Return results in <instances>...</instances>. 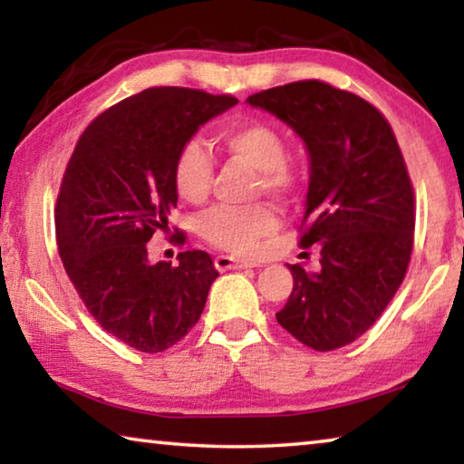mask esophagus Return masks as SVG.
I'll use <instances>...</instances> for the list:
<instances>
[{"label":"esophagus","instance_id":"obj_1","mask_svg":"<svg viewBox=\"0 0 464 464\" xmlns=\"http://www.w3.org/2000/svg\"><path fill=\"white\" fill-rule=\"evenodd\" d=\"M215 266L217 270L225 272V270H241V268H256L258 264L256 262H247V260H235L233 256H217L215 258Z\"/></svg>","mask_w":464,"mask_h":464}]
</instances>
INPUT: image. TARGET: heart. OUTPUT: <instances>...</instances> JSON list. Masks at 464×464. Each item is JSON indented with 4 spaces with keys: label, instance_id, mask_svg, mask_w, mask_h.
<instances>
[{
    "label": "heart",
    "instance_id": "1",
    "mask_svg": "<svg viewBox=\"0 0 464 464\" xmlns=\"http://www.w3.org/2000/svg\"><path fill=\"white\" fill-rule=\"evenodd\" d=\"M218 142L227 154L258 169V189L276 198H289L301 186V169L285 157V140L266 121H244L220 130ZM175 188L188 202H202L215 179V165L200 140L181 146L175 160ZM278 229V217L268 204L249 208L218 206L200 218V233L212 246L233 254H252L260 241Z\"/></svg>",
    "mask_w": 464,
    "mask_h": 464
}]
</instances>
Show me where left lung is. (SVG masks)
Masks as SVG:
<instances>
[{"label": "left lung", "mask_w": 464, "mask_h": 464, "mask_svg": "<svg viewBox=\"0 0 464 464\" xmlns=\"http://www.w3.org/2000/svg\"><path fill=\"white\" fill-rule=\"evenodd\" d=\"M297 131L310 152L301 220L320 270L291 264L293 291L276 322L314 351H334L373 326L407 275L415 194L394 131L372 102L320 80L247 97Z\"/></svg>", "instance_id": "obj_1"}]
</instances>
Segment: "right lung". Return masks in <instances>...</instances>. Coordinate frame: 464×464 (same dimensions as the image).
Segmentation results:
<instances>
[{
	"instance_id": "obj_1",
	"label": "right lung",
	"mask_w": 464,
	"mask_h": 464,
	"mask_svg": "<svg viewBox=\"0 0 464 464\" xmlns=\"http://www.w3.org/2000/svg\"><path fill=\"white\" fill-rule=\"evenodd\" d=\"M231 94L154 86L88 123L65 167L55 206L57 249L73 289L102 330L160 353L196 326L218 272L202 249L179 264L150 262L178 204L175 160L198 128L233 107ZM186 244V233L171 237Z\"/></svg>"
}]
</instances>
